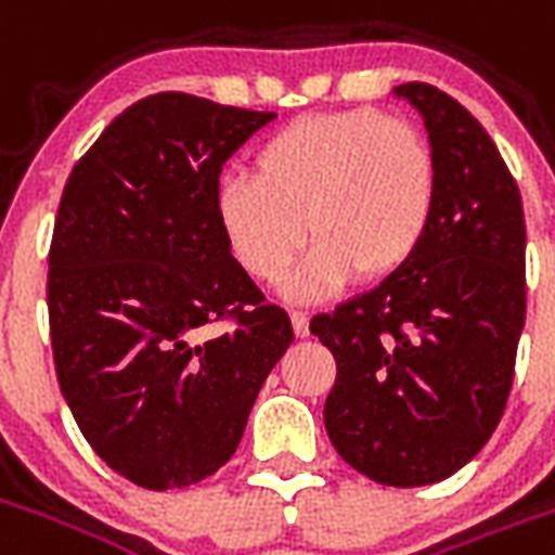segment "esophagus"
<instances>
[{
  "instance_id": "1",
  "label": "esophagus",
  "mask_w": 555,
  "mask_h": 555,
  "mask_svg": "<svg viewBox=\"0 0 555 555\" xmlns=\"http://www.w3.org/2000/svg\"><path fill=\"white\" fill-rule=\"evenodd\" d=\"M291 321H294V333L297 336H309V314L297 309V312H291Z\"/></svg>"
}]
</instances>
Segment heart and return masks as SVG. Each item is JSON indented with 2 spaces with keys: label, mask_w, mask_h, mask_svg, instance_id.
<instances>
[{
  "label": "heart",
  "mask_w": 555,
  "mask_h": 555,
  "mask_svg": "<svg viewBox=\"0 0 555 555\" xmlns=\"http://www.w3.org/2000/svg\"><path fill=\"white\" fill-rule=\"evenodd\" d=\"M253 166L255 178L217 183L219 231L261 282L285 276L312 237L318 246L291 282L300 297L401 273L428 243L440 207L425 133L372 109L297 118L261 142Z\"/></svg>",
  "instance_id": "b5f03b06"
}]
</instances>
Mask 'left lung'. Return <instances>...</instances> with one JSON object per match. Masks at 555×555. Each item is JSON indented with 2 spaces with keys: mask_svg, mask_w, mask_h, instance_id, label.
<instances>
[{
  "mask_svg": "<svg viewBox=\"0 0 555 555\" xmlns=\"http://www.w3.org/2000/svg\"><path fill=\"white\" fill-rule=\"evenodd\" d=\"M425 121L440 207L422 253L365 294L314 314L336 357L324 425L357 473L422 488L469 464L512 392L526 321L520 190L488 130L428 82L392 89Z\"/></svg>",
  "mask_w": 555,
  "mask_h": 555,
  "instance_id": "8db88e82",
  "label": "left lung"
}]
</instances>
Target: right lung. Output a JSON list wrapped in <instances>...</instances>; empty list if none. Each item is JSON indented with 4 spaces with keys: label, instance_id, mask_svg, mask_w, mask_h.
I'll return each instance as SVG.
<instances>
[{
    "label": "right lung",
    "instance_id": "add662e5",
    "mask_svg": "<svg viewBox=\"0 0 555 555\" xmlns=\"http://www.w3.org/2000/svg\"><path fill=\"white\" fill-rule=\"evenodd\" d=\"M273 113L159 91L79 159L50 246V338L82 437L147 490L214 476L294 341L219 231L225 159ZM219 320H234L217 334Z\"/></svg>",
    "mask_w": 555,
    "mask_h": 555
}]
</instances>
